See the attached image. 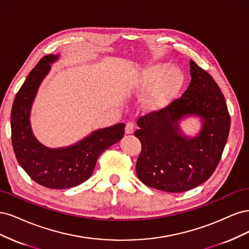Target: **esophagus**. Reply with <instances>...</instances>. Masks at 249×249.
<instances>
[{
    "label": "esophagus",
    "instance_id": "34e87169",
    "mask_svg": "<svg viewBox=\"0 0 249 249\" xmlns=\"http://www.w3.org/2000/svg\"><path fill=\"white\" fill-rule=\"evenodd\" d=\"M134 130V124L132 122H127L125 127V133L126 134H131Z\"/></svg>",
    "mask_w": 249,
    "mask_h": 249
}]
</instances>
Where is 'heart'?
Here are the masks:
<instances>
[{
	"mask_svg": "<svg viewBox=\"0 0 249 249\" xmlns=\"http://www.w3.org/2000/svg\"><path fill=\"white\" fill-rule=\"evenodd\" d=\"M184 74L177 66L167 62H156L143 68L127 87L133 96H142L152 91L146 101L149 110L162 109L178 97L183 85Z\"/></svg>",
	"mask_w": 249,
	"mask_h": 249,
	"instance_id": "obj_1",
	"label": "heart"
}]
</instances>
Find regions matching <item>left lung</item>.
I'll return each instance as SVG.
<instances>
[{
    "label": "left lung",
    "mask_w": 249,
    "mask_h": 249,
    "mask_svg": "<svg viewBox=\"0 0 249 249\" xmlns=\"http://www.w3.org/2000/svg\"><path fill=\"white\" fill-rule=\"evenodd\" d=\"M191 81L181 98L138 120L134 135L142 151L136 175L147 186L166 192H183L203 184L218 165L230 132L231 118L218 85L190 60ZM201 119L196 137L184 135L181 119Z\"/></svg>",
    "instance_id": "left-lung-1"
}]
</instances>
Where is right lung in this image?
Wrapping results in <instances>:
<instances>
[{"mask_svg":"<svg viewBox=\"0 0 249 249\" xmlns=\"http://www.w3.org/2000/svg\"><path fill=\"white\" fill-rule=\"evenodd\" d=\"M60 54H47L38 62L18 92L11 109V139L15 156L32 180L44 187L66 189L91 177L102 152L124 135V123L95 130L74 145L49 148L32 131L31 108L40 84Z\"/></svg>","mask_w":249,"mask_h":249,"instance_id":"right-lung-1","label":"right lung"}]
</instances>
